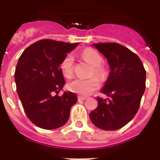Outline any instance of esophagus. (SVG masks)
<instances>
[{
	"label": "esophagus",
	"instance_id": "1",
	"mask_svg": "<svg viewBox=\"0 0 160 160\" xmlns=\"http://www.w3.org/2000/svg\"><path fill=\"white\" fill-rule=\"evenodd\" d=\"M78 101H84V100L87 99V98L83 97V96L78 95Z\"/></svg>",
	"mask_w": 160,
	"mask_h": 160
}]
</instances>
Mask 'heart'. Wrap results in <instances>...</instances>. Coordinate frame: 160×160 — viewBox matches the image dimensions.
Segmentation results:
<instances>
[{"label": "heart", "instance_id": "heart-1", "mask_svg": "<svg viewBox=\"0 0 160 160\" xmlns=\"http://www.w3.org/2000/svg\"><path fill=\"white\" fill-rule=\"evenodd\" d=\"M81 58L92 66L90 76H95L101 80H103L107 76V70L102 62V57L97 50L91 48H87L81 53ZM61 70L63 75L66 78H70L73 75V57L72 54L66 55L63 58L60 65ZM100 84L96 78L83 80L77 78L68 84V89L73 93L82 96H87L98 89Z\"/></svg>", "mask_w": 160, "mask_h": 160}]
</instances>
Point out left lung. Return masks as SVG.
I'll use <instances>...</instances> for the list:
<instances>
[{
  "label": "left lung",
  "instance_id": "obj_1",
  "mask_svg": "<svg viewBox=\"0 0 160 160\" xmlns=\"http://www.w3.org/2000/svg\"><path fill=\"white\" fill-rule=\"evenodd\" d=\"M108 62L111 71L101 90L109 98H97L90 114L95 127L105 131L122 128L136 114L146 89V70L138 55L118 43L93 44Z\"/></svg>",
  "mask_w": 160,
  "mask_h": 160
}]
</instances>
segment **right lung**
I'll use <instances>...</instances> for the list:
<instances>
[{
    "label": "right lung",
    "mask_w": 160,
    "mask_h": 160,
    "mask_svg": "<svg viewBox=\"0 0 160 160\" xmlns=\"http://www.w3.org/2000/svg\"><path fill=\"white\" fill-rule=\"evenodd\" d=\"M79 43L41 40L24 50L14 73L17 92L25 114L38 128L53 130L62 127L70 118V108L77 95L65 91L66 84L60 65L68 53Z\"/></svg>",
    "instance_id": "add662e5"
}]
</instances>
